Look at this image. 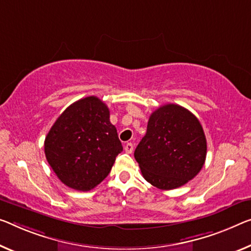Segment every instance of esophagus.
I'll return each mask as SVG.
<instances>
[{"label": "esophagus", "mask_w": 251, "mask_h": 251, "mask_svg": "<svg viewBox=\"0 0 251 251\" xmlns=\"http://www.w3.org/2000/svg\"><path fill=\"white\" fill-rule=\"evenodd\" d=\"M125 151L126 153H131L133 151V145L131 144V142H128V144H126L125 146Z\"/></svg>", "instance_id": "1"}]
</instances>
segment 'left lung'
Here are the masks:
<instances>
[{"label":"left lung","mask_w":251,"mask_h":251,"mask_svg":"<svg viewBox=\"0 0 251 251\" xmlns=\"http://www.w3.org/2000/svg\"><path fill=\"white\" fill-rule=\"evenodd\" d=\"M206 157V138L199 119L177 104L150 115L147 132L134 150L142 176L160 190H174L194 178Z\"/></svg>","instance_id":"obj_1"}]
</instances>
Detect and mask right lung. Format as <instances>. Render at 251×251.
I'll list each match as a JSON object with an SVG mask.
<instances>
[{"label":"right lung","instance_id":"obj_1","mask_svg":"<svg viewBox=\"0 0 251 251\" xmlns=\"http://www.w3.org/2000/svg\"><path fill=\"white\" fill-rule=\"evenodd\" d=\"M122 150L109 107L96 96L69 105L45 140V155L57 177L83 192L93 190L109 175Z\"/></svg>","mask_w":251,"mask_h":251}]
</instances>
